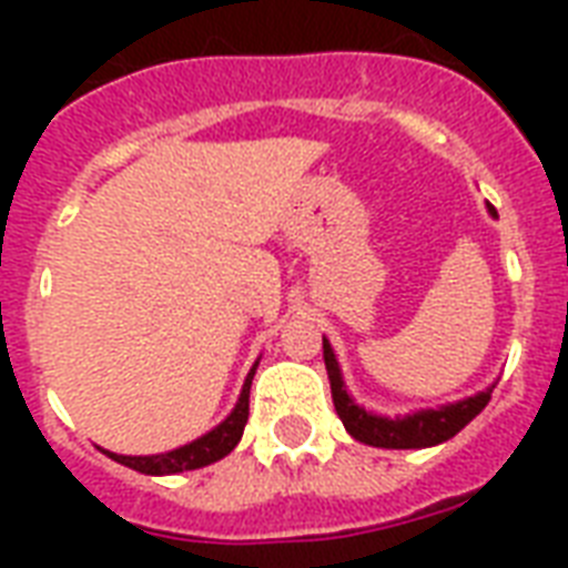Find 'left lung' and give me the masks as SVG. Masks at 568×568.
<instances>
[{
	"mask_svg": "<svg viewBox=\"0 0 568 568\" xmlns=\"http://www.w3.org/2000/svg\"><path fill=\"white\" fill-rule=\"evenodd\" d=\"M493 217V205H486ZM324 365H327L329 388H333V404H336V413L345 424V430L354 436L356 442H365V445H374V448H433V445H442V442L454 439L463 427H466L475 415L484 413V406L489 404L493 397V388H484L471 397H463V400H454V404L436 406V409H418V413L406 415H377L372 409H365L351 397L345 386V377H342V368H338V359L333 354V345L324 336Z\"/></svg>",
	"mask_w": 568,
	"mask_h": 568,
	"instance_id": "left-lung-1",
	"label": "left lung"
}]
</instances>
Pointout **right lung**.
I'll use <instances>...</instances> for the list:
<instances>
[{
  "label": "right lung",
  "mask_w": 568,
  "mask_h": 568,
  "mask_svg": "<svg viewBox=\"0 0 568 568\" xmlns=\"http://www.w3.org/2000/svg\"><path fill=\"white\" fill-rule=\"evenodd\" d=\"M258 359L250 368L244 386H241V395L232 406V413L223 418L217 427H212L203 436H196L189 445H180V448L164 450V454H150V457H126V454H114V450H105L102 454L111 457L114 463L126 468H135L141 475H180V471H194V468L212 466L217 459H223L235 445L241 442V433H244V424H247L250 415V383H253V374H256Z\"/></svg>",
  "instance_id": "add662e5"
}]
</instances>
